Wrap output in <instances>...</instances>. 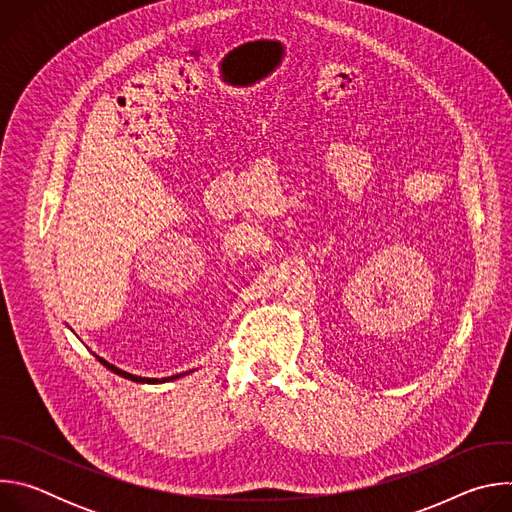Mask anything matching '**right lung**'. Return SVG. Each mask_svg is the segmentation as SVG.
Masks as SVG:
<instances>
[{
	"mask_svg": "<svg viewBox=\"0 0 512 512\" xmlns=\"http://www.w3.org/2000/svg\"><path fill=\"white\" fill-rule=\"evenodd\" d=\"M95 358L103 364L105 369H109L111 373H115V375H119V377H123V379H129V381H133V383H148V385H154V383H166V381H174V379H180V377H184V375L192 373V371H188V373H182V375H176V377H168V379H148V377H137V375H131V373H127V371H121V369H117V367H115V364H111L109 360H105V358H101V356H97V354H95Z\"/></svg>",
	"mask_w": 512,
	"mask_h": 512,
	"instance_id": "right-lung-1",
	"label": "right lung"
}]
</instances>
